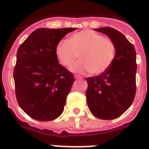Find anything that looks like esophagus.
Returning <instances> with one entry per match:
<instances>
[{
  "label": "esophagus",
  "mask_w": 149,
  "mask_h": 149,
  "mask_svg": "<svg viewBox=\"0 0 149 149\" xmlns=\"http://www.w3.org/2000/svg\"><path fill=\"white\" fill-rule=\"evenodd\" d=\"M74 79H81L82 77L80 76V75H78V74H74Z\"/></svg>",
  "instance_id": "34e87169"
}]
</instances>
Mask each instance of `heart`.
Listing matches in <instances>:
<instances>
[{"label":"heart","instance_id":"b5f03b06","mask_svg":"<svg viewBox=\"0 0 149 149\" xmlns=\"http://www.w3.org/2000/svg\"><path fill=\"white\" fill-rule=\"evenodd\" d=\"M79 54L80 61L72 67L74 71H89L100 74L108 69L116 57V46L109 38L93 30L74 33L69 40L63 39L57 44L55 54L60 63L66 67L74 64Z\"/></svg>","mask_w":149,"mask_h":149}]
</instances>
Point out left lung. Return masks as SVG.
<instances>
[{"label":"left lung","mask_w":149,"mask_h":149,"mask_svg":"<svg viewBox=\"0 0 149 149\" xmlns=\"http://www.w3.org/2000/svg\"><path fill=\"white\" fill-rule=\"evenodd\" d=\"M106 34L116 46V57L100 75L86 78V102L90 111L101 120H113L129 108L136 95V49L123 33L111 27L94 29Z\"/></svg>","instance_id":"8db88e82"}]
</instances>
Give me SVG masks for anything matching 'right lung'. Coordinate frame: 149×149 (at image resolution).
Segmentation results:
<instances>
[{"mask_svg": "<svg viewBox=\"0 0 149 149\" xmlns=\"http://www.w3.org/2000/svg\"><path fill=\"white\" fill-rule=\"evenodd\" d=\"M75 29L40 28L19 46L13 70L16 97L21 108L34 120L50 121L63 113L74 79L58 63L55 47Z\"/></svg>", "mask_w": 149, "mask_h": 149, "instance_id": "add662e5", "label": "right lung"}]
</instances>
